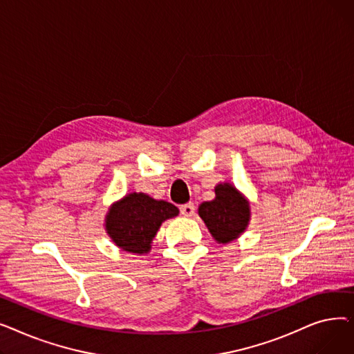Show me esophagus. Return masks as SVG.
Returning <instances> with one entry per match:
<instances>
[{
	"label": "esophagus",
	"mask_w": 354,
	"mask_h": 354,
	"mask_svg": "<svg viewBox=\"0 0 354 354\" xmlns=\"http://www.w3.org/2000/svg\"><path fill=\"white\" fill-rule=\"evenodd\" d=\"M179 209L183 216H192L195 212V205L192 202H188V203H183V205H180Z\"/></svg>",
	"instance_id": "1"
}]
</instances>
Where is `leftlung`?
Here are the masks:
<instances>
[{"label": "left lung", "instance_id": "1", "mask_svg": "<svg viewBox=\"0 0 354 354\" xmlns=\"http://www.w3.org/2000/svg\"><path fill=\"white\" fill-rule=\"evenodd\" d=\"M198 214L219 244H228L243 234L250 222V202L231 183L215 187V198L202 202Z\"/></svg>", "mask_w": 354, "mask_h": 354}]
</instances>
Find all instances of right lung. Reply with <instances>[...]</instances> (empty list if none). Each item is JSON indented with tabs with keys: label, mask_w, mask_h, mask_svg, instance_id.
<instances>
[{
	"label": "right lung",
	"mask_w": 354,
	"mask_h": 354,
	"mask_svg": "<svg viewBox=\"0 0 354 354\" xmlns=\"http://www.w3.org/2000/svg\"><path fill=\"white\" fill-rule=\"evenodd\" d=\"M178 214L179 209L171 202L133 192L110 207L104 227L119 248L140 255L151 251L162 222Z\"/></svg>",
	"instance_id": "1"
}]
</instances>
